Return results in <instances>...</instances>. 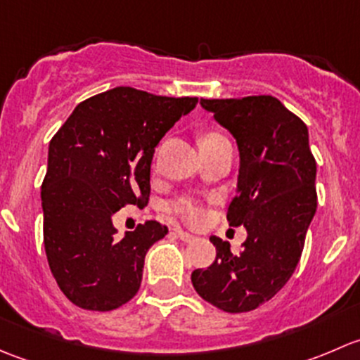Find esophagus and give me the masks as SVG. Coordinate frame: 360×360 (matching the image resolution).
I'll use <instances>...</instances> for the list:
<instances>
[{"instance_id": "34e87169", "label": "esophagus", "mask_w": 360, "mask_h": 360, "mask_svg": "<svg viewBox=\"0 0 360 360\" xmlns=\"http://www.w3.org/2000/svg\"><path fill=\"white\" fill-rule=\"evenodd\" d=\"M174 233H176V237L179 238V240L186 242V244H191V242L198 240V237H195V235L188 233V231H183V230H179V228H176V230H174Z\"/></svg>"}]
</instances>
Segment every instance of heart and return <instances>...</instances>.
<instances>
[{"label":"heart","mask_w":360,"mask_h":360,"mask_svg":"<svg viewBox=\"0 0 360 360\" xmlns=\"http://www.w3.org/2000/svg\"><path fill=\"white\" fill-rule=\"evenodd\" d=\"M217 136H219V134L210 132L207 134V136H203V139H209V137H217ZM170 209H172V212H176L177 216H181L184 221H188V223L191 224L200 223L203 219V209L197 202L191 200V198H181V200L174 202L172 205H170Z\"/></svg>","instance_id":"heart-1"}]
</instances>
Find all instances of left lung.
I'll use <instances>...</instances> for the list:
<instances>
[{"label": "left lung", "instance_id": "obj_1", "mask_svg": "<svg viewBox=\"0 0 360 360\" xmlns=\"http://www.w3.org/2000/svg\"><path fill=\"white\" fill-rule=\"evenodd\" d=\"M200 104L237 141V195L226 217L230 226L248 230V240L240 254H233L230 242L210 237L216 261L195 270L191 282L210 304L242 314L271 300L296 270L317 209V163L307 125L275 97L200 99Z\"/></svg>", "mask_w": 360, "mask_h": 360}]
</instances>
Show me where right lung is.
Returning <instances> with one entry per match:
<instances>
[{
    "instance_id": "obj_1",
    "label": "right lung",
    "mask_w": 360,
    "mask_h": 360,
    "mask_svg": "<svg viewBox=\"0 0 360 360\" xmlns=\"http://www.w3.org/2000/svg\"><path fill=\"white\" fill-rule=\"evenodd\" d=\"M197 103L116 86L79 103L50 141L43 240L52 275L76 307L115 310L139 291L148 249L169 230L146 221L118 238L112 214L146 205L155 148Z\"/></svg>"
}]
</instances>
